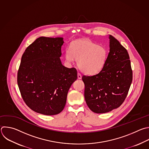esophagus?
I'll list each match as a JSON object with an SVG mask.
<instances>
[{
    "mask_svg": "<svg viewBox=\"0 0 149 149\" xmlns=\"http://www.w3.org/2000/svg\"><path fill=\"white\" fill-rule=\"evenodd\" d=\"M78 78L79 79L82 78V75H81V74L80 73H79V72L78 73Z\"/></svg>",
    "mask_w": 149,
    "mask_h": 149,
    "instance_id": "obj_1",
    "label": "esophagus"
}]
</instances>
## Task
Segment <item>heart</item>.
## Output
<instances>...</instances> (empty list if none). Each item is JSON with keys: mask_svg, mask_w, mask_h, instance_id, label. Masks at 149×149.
Returning a JSON list of instances; mask_svg holds the SVG:
<instances>
[{"mask_svg": "<svg viewBox=\"0 0 149 149\" xmlns=\"http://www.w3.org/2000/svg\"><path fill=\"white\" fill-rule=\"evenodd\" d=\"M67 62L72 63L78 60L79 69L89 75L95 74L104 68L107 58V49L97 45L92 41L81 39L74 41L71 49L67 48L65 53Z\"/></svg>", "mask_w": 149, "mask_h": 149, "instance_id": "obj_1", "label": "heart"}]
</instances>
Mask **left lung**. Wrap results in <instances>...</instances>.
Returning a JSON list of instances; mask_svg holds the SVG:
<instances>
[{"mask_svg":"<svg viewBox=\"0 0 149 149\" xmlns=\"http://www.w3.org/2000/svg\"><path fill=\"white\" fill-rule=\"evenodd\" d=\"M109 53L98 74L82 77L84 96L89 108L104 113L119 107L124 102L132 82V70L126 49L109 35Z\"/></svg>","mask_w":149,"mask_h":149,"instance_id":"1","label":"left lung"}]
</instances>
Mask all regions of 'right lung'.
Returning a JSON list of instances; mask_svg holds the SVG:
<instances>
[{"label": "right lung", "mask_w": 149, "mask_h": 149, "mask_svg": "<svg viewBox=\"0 0 149 149\" xmlns=\"http://www.w3.org/2000/svg\"><path fill=\"white\" fill-rule=\"evenodd\" d=\"M63 37H40L24 52L17 73V84L26 104L45 115L60 113L68 90L77 79L75 68L61 61Z\"/></svg>", "instance_id": "right-lung-1"}]
</instances>
